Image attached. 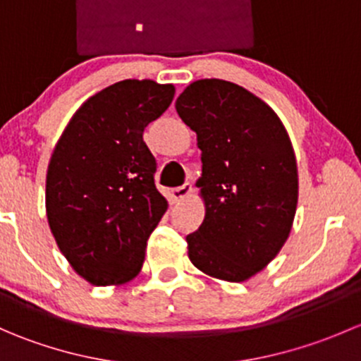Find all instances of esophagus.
Returning a JSON list of instances; mask_svg holds the SVG:
<instances>
[{
	"mask_svg": "<svg viewBox=\"0 0 361 361\" xmlns=\"http://www.w3.org/2000/svg\"><path fill=\"white\" fill-rule=\"evenodd\" d=\"M192 190H194V188H192V185L190 183H185L183 187L174 188V190H171V199H173L174 202H180V201H183V199H187L188 195L192 194Z\"/></svg>",
	"mask_w": 361,
	"mask_h": 361,
	"instance_id": "34e87169",
	"label": "esophagus"
}]
</instances>
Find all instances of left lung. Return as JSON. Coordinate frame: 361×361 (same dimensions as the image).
I'll use <instances>...</instances> for the list:
<instances>
[{
  "label": "left lung",
  "instance_id": "obj_1",
  "mask_svg": "<svg viewBox=\"0 0 361 361\" xmlns=\"http://www.w3.org/2000/svg\"><path fill=\"white\" fill-rule=\"evenodd\" d=\"M197 134L204 202L201 227L187 235L188 258L211 278L241 283L267 267L292 232L297 159L276 111L232 82L204 78L176 99Z\"/></svg>",
  "mask_w": 361,
  "mask_h": 361
}]
</instances>
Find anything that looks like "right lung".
<instances>
[{
  "mask_svg": "<svg viewBox=\"0 0 361 361\" xmlns=\"http://www.w3.org/2000/svg\"><path fill=\"white\" fill-rule=\"evenodd\" d=\"M173 97V83H113L75 111L56 143L47 220L61 253L90 285H123L143 267L148 238L167 211L143 130Z\"/></svg>",
  "mask_w": 361,
  "mask_h": 361,
  "instance_id": "1",
  "label": "right lung"
}]
</instances>
